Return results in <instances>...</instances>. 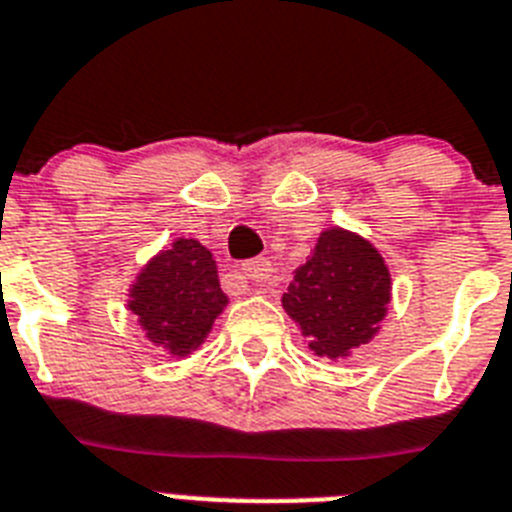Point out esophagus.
<instances>
[{
    "mask_svg": "<svg viewBox=\"0 0 512 512\" xmlns=\"http://www.w3.org/2000/svg\"><path fill=\"white\" fill-rule=\"evenodd\" d=\"M270 273H273V265H270L265 257H257V260H247V263L242 265V276L249 278V281H255V283L268 281Z\"/></svg>",
    "mask_w": 512,
    "mask_h": 512,
    "instance_id": "34e87169",
    "label": "esophagus"
}]
</instances>
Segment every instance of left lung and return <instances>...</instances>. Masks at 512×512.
<instances>
[{
  "instance_id": "1",
  "label": "left lung",
  "mask_w": 512,
  "mask_h": 512,
  "mask_svg": "<svg viewBox=\"0 0 512 512\" xmlns=\"http://www.w3.org/2000/svg\"><path fill=\"white\" fill-rule=\"evenodd\" d=\"M390 289V270L375 244L333 226L317 236L281 302L302 328L309 351L338 362L377 336L388 315Z\"/></svg>"
}]
</instances>
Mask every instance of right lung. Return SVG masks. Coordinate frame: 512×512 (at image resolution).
<instances>
[{
    "mask_svg": "<svg viewBox=\"0 0 512 512\" xmlns=\"http://www.w3.org/2000/svg\"><path fill=\"white\" fill-rule=\"evenodd\" d=\"M226 304L210 249L187 236L150 257L127 299L145 338L179 359L203 346Z\"/></svg>",
    "mask_w": 512,
    "mask_h": 512,
    "instance_id": "add662e5",
    "label": "right lung"
}]
</instances>
